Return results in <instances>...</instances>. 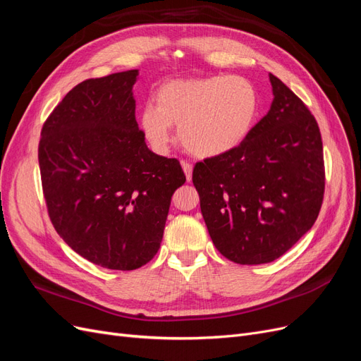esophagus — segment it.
I'll return each mask as SVG.
<instances>
[{
  "instance_id": "obj_1",
  "label": "esophagus",
  "mask_w": 361,
  "mask_h": 361,
  "mask_svg": "<svg viewBox=\"0 0 361 361\" xmlns=\"http://www.w3.org/2000/svg\"><path fill=\"white\" fill-rule=\"evenodd\" d=\"M182 169H183L185 176H187V180H191V178H192V166H191V164L182 161Z\"/></svg>"
}]
</instances>
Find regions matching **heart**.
Listing matches in <instances>:
<instances>
[{
  "instance_id": "b5f03b06",
  "label": "heart",
  "mask_w": 361,
  "mask_h": 361,
  "mask_svg": "<svg viewBox=\"0 0 361 361\" xmlns=\"http://www.w3.org/2000/svg\"><path fill=\"white\" fill-rule=\"evenodd\" d=\"M157 105H145L140 126L149 143L164 150L171 125L179 126L182 146L200 158L236 149L248 137L259 113V93L243 76L218 75L166 82L157 92Z\"/></svg>"
}]
</instances>
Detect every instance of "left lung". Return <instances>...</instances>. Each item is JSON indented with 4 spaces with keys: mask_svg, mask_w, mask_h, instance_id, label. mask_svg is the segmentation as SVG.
<instances>
[{
    "mask_svg": "<svg viewBox=\"0 0 361 361\" xmlns=\"http://www.w3.org/2000/svg\"><path fill=\"white\" fill-rule=\"evenodd\" d=\"M267 116L236 149L192 170L207 232L235 264H268L309 232L319 215L325 167L319 126L300 97L269 73Z\"/></svg>",
    "mask_w": 361,
    "mask_h": 361,
    "instance_id": "obj_1",
    "label": "left lung"
}]
</instances>
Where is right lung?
Listing matches in <instances>:
<instances>
[{
	"mask_svg": "<svg viewBox=\"0 0 361 361\" xmlns=\"http://www.w3.org/2000/svg\"><path fill=\"white\" fill-rule=\"evenodd\" d=\"M138 71L75 85L45 120L39 167L48 215L73 251L94 265L130 271L158 253L176 158L149 150L135 120Z\"/></svg>",
	"mask_w": 361,
	"mask_h": 361,
	"instance_id": "1",
	"label": "right lung"
}]
</instances>
